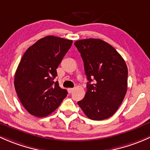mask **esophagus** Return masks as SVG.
I'll list each match as a JSON object with an SVG mask.
<instances>
[{"mask_svg":"<svg viewBox=\"0 0 150 150\" xmlns=\"http://www.w3.org/2000/svg\"><path fill=\"white\" fill-rule=\"evenodd\" d=\"M73 91H74V89H72V88H69V89H68V92H69V93H71Z\"/></svg>","mask_w":150,"mask_h":150,"instance_id":"1","label":"esophagus"}]
</instances>
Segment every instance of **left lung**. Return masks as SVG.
Here are the masks:
<instances>
[{"label": "left lung", "instance_id": "obj_1", "mask_svg": "<svg viewBox=\"0 0 150 150\" xmlns=\"http://www.w3.org/2000/svg\"><path fill=\"white\" fill-rule=\"evenodd\" d=\"M74 45L81 53L89 81L85 96L78 102L79 106L94 121L108 118L116 112L126 95V63L112 46L102 40H80Z\"/></svg>", "mask_w": 150, "mask_h": 150}]
</instances>
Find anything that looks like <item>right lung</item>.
Returning a JSON list of instances; mask_svg holds the SVG:
<instances>
[{
    "instance_id": "1",
    "label": "right lung",
    "mask_w": 150,
    "mask_h": 150,
    "mask_svg": "<svg viewBox=\"0 0 150 150\" xmlns=\"http://www.w3.org/2000/svg\"><path fill=\"white\" fill-rule=\"evenodd\" d=\"M73 41L46 36L29 47L16 71L14 86L24 108L32 115L47 116L59 107L67 91L54 81L56 69Z\"/></svg>"
}]
</instances>
